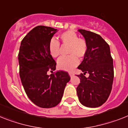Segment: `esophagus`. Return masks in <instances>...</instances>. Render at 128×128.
<instances>
[{
    "label": "esophagus",
    "mask_w": 128,
    "mask_h": 128,
    "mask_svg": "<svg viewBox=\"0 0 128 128\" xmlns=\"http://www.w3.org/2000/svg\"><path fill=\"white\" fill-rule=\"evenodd\" d=\"M74 74H73L72 72H70L69 73V76H70V77H72L73 76H74Z\"/></svg>",
    "instance_id": "esophagus-1"
}]
</instances>
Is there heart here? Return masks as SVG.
Segmentation results:
<instances>
[{
	"label": "heart",
	"mask_w": 128,
	"mask_h": 128,
	"mask_svg": "<svg viewBox=\"0 0 128 128\" xmlns=\"http://www.w3.org/2000/svg\"><path fill=\"white\" fill-rule=\"evenodd\" d=\"M59 38L62 42V46H67V57L61 58L58 61V67L62 70L70 72L79 64V59L85 56L88 49L87 44L82 38H79L77 34L72 30H68L60 34ZM49 49L50 54L53 58H58L60 55L61 48L60 44L52 39L49 43Z\"/></svg>",
	"instance_id": "heart-1"
}]
</instances>
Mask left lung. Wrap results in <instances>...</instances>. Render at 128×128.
I'll use <instances>...</instances> for the list:
<instances>
[{
  "label": "left lung",
  "mask_w": 128,
  "mask_h": 128,
  "mask_svg": "<svg viewBox=\"0 0 128 128\" xmlns=\"http://www.w3.org/2000/svg\"><path fill=\"white\" fill-rule=\"evenodd\" d=\"M87 44L88 49L78 69L80 83L77 87L79 102L88 107H98L106 102L112 90L114 78L113 60L109 46L100 35L79 29ZM88 73L86 78L84 75Z\"/></svg>",
  "instance_id": "left-lung-1"
}]
</instances>
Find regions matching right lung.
<instances>
[{
	"instance_id": "add662e5",
	"label": "right lung",
	"mask_w": 128,
	"mask_h": 128,
	"mask_svg": "<svg viewBox=\"0 0 128 128\" xmlns=\"http://www.w3.org/2000/svg\"><path fill=\"white\" fill-rule=\"evenodd\" d=\"M58 31L53 28L38 26L21 41L18 54L19 76L26 94L35 105L51 108L60 102L69 74L56 70L54 60L50 54L49 43Z\"/></svg>"
}]
</instances>
